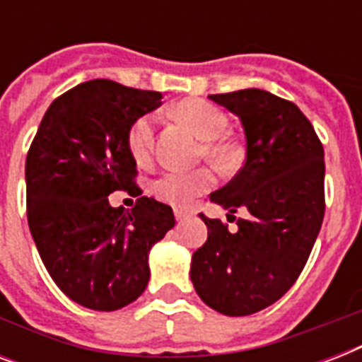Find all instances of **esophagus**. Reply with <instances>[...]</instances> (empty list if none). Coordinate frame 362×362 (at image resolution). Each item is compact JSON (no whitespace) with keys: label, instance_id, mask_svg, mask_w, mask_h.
<instances>
[{"label":"esophagus","instance_id":"1","mask_svg":"<svg viewBox=\"0 0 362 362\" xmlns=\"http://www.w3.org/2000/svg\"><path fill=\"white\" fill-rule=\"evenodd\" d=\"M175 218H176V221H184V220H187V218H192V214H189L187 210L175 209Z\"/></svg>","mask_w":362,"mask_h":362}]
</instances>
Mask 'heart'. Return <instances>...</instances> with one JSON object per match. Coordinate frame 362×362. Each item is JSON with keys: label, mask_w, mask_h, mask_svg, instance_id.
<instances>
[{"label": "heart", "mask_w": 362, "mask_h": 362, "mask_svg": "<svg viewBox=\"0 0 362 362\" xmlns=\"http://www.w3.org/2000/svg\"><path fill=\"white\" fill-rule=\"evenodd\" d=\"M176 116L182 122H186L199 139L206 141L204 152L212 158H223L227 148L218 139L221 136L227 125L226 115L218 107L201 101V99H187L182 101L175 109ZM153 135H156V118L152 115L141 116L135 124L131 125L127 135V146L131 156L136 161H146L153 148ZM214 182V176L210 170H193V173H182V170H167L153 182V193L161 201L170 204L186 206L201 193L206 192Z\"/></svg>", "instance_id": "1"}]
</instances>
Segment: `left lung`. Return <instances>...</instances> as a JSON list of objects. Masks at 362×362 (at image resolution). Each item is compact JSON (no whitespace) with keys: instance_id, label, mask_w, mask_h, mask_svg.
<instances>
[{"instance_id":"8db88e82","label":"left lung","mask_w":362,"mask_h":362,"mask_svg":"<svg viewBox=\"0 0 362 362\" xmlns=\"http://www.w3.org/2000/svg\"><path fill=\"white\" fill-rule=\"evenodd\" d=\"M238 116L246 161L210 201L229 210L238 229L201 220L209 238L192 257L193 287L226 315H250L274 304L297 281L325 214L323 146L297 105L247 88L209 95Z\"/></svg>"}]
</instances>
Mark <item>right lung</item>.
Returning <instances> with one entry per match:
<instances>
[{"label":"right lung","mask_w":362,"mask_h":362,"mask_svg":"<svg viewBox=\"0 0 362 362\" xmlns=\"http://www.w3.org/2000/svg\"><path fill=\"white\" fill-rule=\"evenodd\" d=\"M159 105V92L82 82L54 99L31 142V237L56 286L84 308L112 312L141 297L150 250L175 227L173 209L152 197L136 199L131 210L109 204L116 189H139L127 135Z\"/></svg>","instance_id":"add662e5"}]
</instances>
